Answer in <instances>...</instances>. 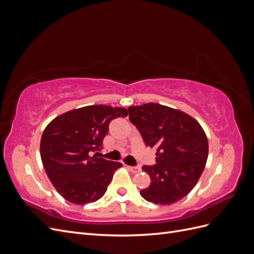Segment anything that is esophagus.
<instances>
[{"mask_svg":"<svg viewBox=\"0 0 254 254\" xmlns=\"http://www.w3.org/2000/svg\"><path fill=\"white\" fill-rule=\"evenodd\" d=\"M127 168H128L130 172L133 173V174H136V173L141 172V168L137 167V166H127Z\"/></svg>","mask_w":254,"mask_h":254,"instance_id":"1","label":"esophagus"}]
</instances>
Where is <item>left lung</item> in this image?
I'll use <instances>...</instances> for the list:
<instances>
[{
    "mask_svg": "<svg viewBox=\"0 0 254 254\" xmlns=\"http://www.w3.org/2000/svg\"><path fill=\"white\" fill-rule=\"evenodd\" d=\"M128 111L146 146L157 148V164L142 167L150 176V186L141 196L162 205L181 200L205 167L209 143L203 128L188 113L160 104L130 106Z\"/></svg>",
    "mask_w": 254,
    "mask_h": 254,
    "instance_id": "obj_1",
    "label": "left lung"
}]
</instances>
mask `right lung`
Here are the masks:
<instances>
[{
  "instance_id": "add662e5",
  "label": "right lung",
  "mask_w": 254,
  "mask_h": 254,
  "mask_svg": "<svg viewBox=\"0 0 254 254\" xmlns=\"http://www.w3.org/2000/svg\"><path fill=\"white\" fill-rule=\"evenodd\" d=\"M127 115L122 107L92 105L60 114L45 127L40 142L42 164L65 200L81 205L104 196L122 164L91 157L90 151L99 150L112 120Z\"/></svg>"
}]
</instances>
